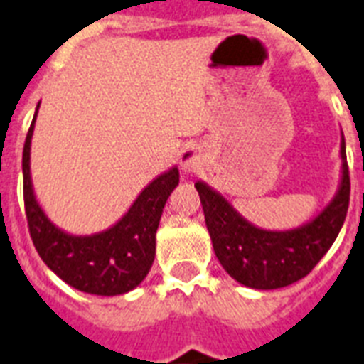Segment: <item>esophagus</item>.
Here are the masks:
<instances>
[{
	"instance_id": "obj_1",
	"label": "esophagus",
	"mask_w": 364,
	"mask_h": 364,
	"mask_svg": "<svg viewBox=\"0 0 364 364\" xmlns=\"http://www.w3.org/2000/svg\"><path fill=\"white\" fill-rule=\"evenodd\" d=\"M203 164H205V154L199 144H188L180 154V168L184 174L197 173L200 171Z\"/></svg>"
}]
</instances>
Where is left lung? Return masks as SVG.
<instances>
[{
    "label": "left lung",
    "mask_w": 364,
    "mask_h": 364,
    "mask_svg": "<svg viewBox=\"0 0 364 364\" xmlns=\"http://www.w3.org/2000/svg\"><path fill=\"white\" fill-rule=\"evenodd\" d=\"M340 159V182L333 199L310 222L287 231L257 228L235 210L220 191L197 180L214 254L231 278L252 289H278L304 278L319 263L338 237L350 205L344 135Z\"/></svg>",
    "instance_id": "obj_1"
}]
</instances>
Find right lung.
Returning a JSON list of instances; mask_svg holds the SVG:
<instances>
[{
  "label": "right lung",
  "mask_w": 364,
  "mask_h": 364,
  "mask_svg": "<svg viewBox=\"0 0 364 364\" xmlns=\"http://www.w3.org/2000/svg\"><path fill=\"white\" fill-rule=\"evenodd\" d=\"M37 110L39 105L35 109L22 154L26 216L35 250L54 274L78 291L101 297L132 291L146 278L154 263L156 231L165 203L171 191L178 186V167L174 165L156 176L114 225L94 235L63 231L45 214L31 182V136Z\"/></svg>",
  "instance_id": "1"
}]
</instances>
